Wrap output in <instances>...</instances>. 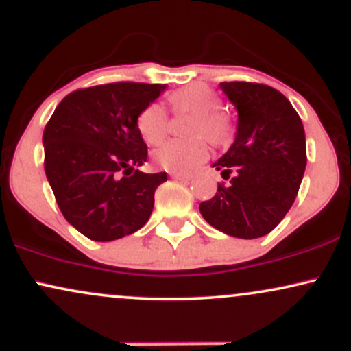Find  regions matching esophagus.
<instances>
[{"label":"esophagus","instance_id":"34e87169","mask_svg":"<svg viewBox=\"0 0 351 351\" xmlns=\"http://www.w3.org/2000/svg\"><path fill=\"white\" fill-rule=\"evenodd\" d=\"M170 176L173 180H178V181H191L193 180L191 175H183V173H171Z\"/></svg>","mask_w":351,"mask_h":351}]
</instances>
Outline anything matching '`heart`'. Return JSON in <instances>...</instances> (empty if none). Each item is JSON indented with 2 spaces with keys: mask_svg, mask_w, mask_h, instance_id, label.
Here are the masks:
<instances>
[{
  "mask_svg": "<svg viewBox=\"0 0 351 351\" xmlns=\"http://www.w3.org/2000/svg\"><path fill=\"white\" fill-rule=\"evenodd\" d=\"M173 112L193 114L188 125V140H170L153 152V160L163 170L188 173L208 158V145L202 136L216 147L231 143L234 136V120L221 108V99L215 88L204 84L181 87L168 97ZM168 117L156 104L147 106L136 117V130L148 145H158L167 135Z\"/></svg>",
  "mask_w": 351,
  "mask_h": 351,
  "instance_id": "1",
  "label": "heart"
}]
</instances>
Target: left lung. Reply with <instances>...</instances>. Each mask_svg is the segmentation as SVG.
Listing matches in <instances>:
<instances>
[{
  "instance_id": "left-lung-1",
  "label": "left lung",
  "mask_w": 351,
  "mask_h": 351,
  "mask_svg": "<svg viewBox=\"0 0 351 351\" xmlns=\"http://www.w3.org/2000/svg\"><path fill=\"white\" fill-rule=\"evenodd\" d=\"M237 110L231 148L213 165L228 186L199 204L213 228L241 239L272 231L295 201L307 165L304 125L295 108L276 88L254 82H221Z\"/></svg>"
}]
</instances>
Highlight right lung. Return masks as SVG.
<instances>
[{"label": "right lung", "instance_id": "1", "mask_svg": "<svg viewBox=\"0 0 351 351\" xmlns=\"http://www.w3.org/2000/svg\"><path fill=\"white\" fill-rule=\"evenodd\" d=\"M165 88L140 82L80 88L62 99L44 128L47 181L67 223L88 239H120L150 217L167 173H131L148 155L136 117Z\"/></svg>", "mask_w": 351, "mask_h": 351}]
</instances>
